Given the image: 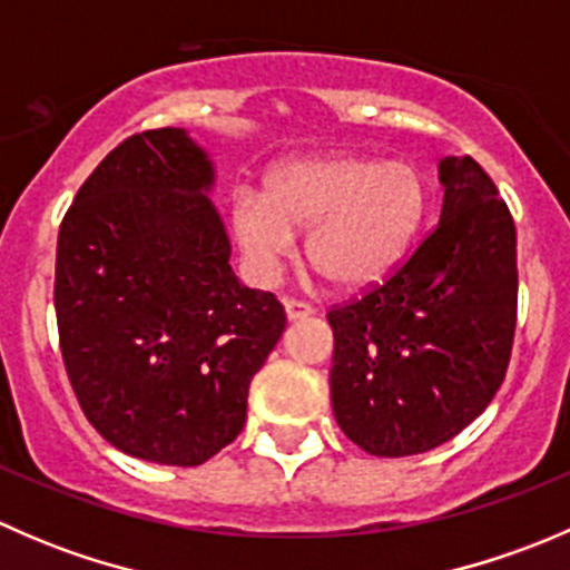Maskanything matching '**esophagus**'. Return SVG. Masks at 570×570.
Masks as SVG:
<instances>
[{
    "label": "esophagus",
    "mask_w": 570,
    "mask_h": 570,
    "mask_svg": "<svg viewBox=\"0 0 570 570\" xmlns=\"http://www.w3.org/2000/svg\"><path fill=\"white\" fill-rule=\"evenodd\" d=\"M284 308H286V320H289V322L308 320L314 314V308L308 306V303H303V301H286Z\"/></svg>",
    "instance_id": "esophagus-1"
}]
</instances>
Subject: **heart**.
<instances>
[{
    "label": "heart",
    "mask_w": 570,
    "mask_h": 570,
    "mask_svg": "<svg viewBox=\"0 0 570 570\" xmlns=\"http://www.w3.org/2000/svg\"><path fill=\"white\" fill-rule=\"evenodd\" d=\"M424 212L428 184L411 163L322 154L269 170L262 195H234L228 223L258 281H273L295 248V232H308L314 273L336 289L358 292L394 273Z\"/></svg>",
    "instance_id": "b5f03b06"
}]
</instances>
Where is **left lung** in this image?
<instances>
[{"mask_svg":"<svg viewBox=\"0 0 570 570\" xmlns=\"http://www.w3.org/2000/svg\"><path fill=\"white\" fill-rule=\"evenodd\" d=\"M435 232L383 286L333 308L331 405L353 444L419 455L474 422L508 372L519 269L515 226L471 157L439 163Z\"/></svg>","mask_w":570,"mask_h":570,"instance_id":"1","label":"left lung"}]
</instances>
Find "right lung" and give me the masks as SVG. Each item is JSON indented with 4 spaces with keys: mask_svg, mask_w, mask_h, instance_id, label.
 Returning a JSON list of instances; mask_svg holds the SVG:
<instances>
[{
    "mask_svg": "<svg viewBox=\"0 0 570 570\" xmlns=\"http://www.w3.org/2000/svg\"><path fill=\"white\" fill-rule=\"evenodd\" d=\"M215 163L187 129L129 137L79 187L57 237L55 312L68 381L115 450L200 465L232 444L286 327L232 269Z\"/></svg>",
    "mask_w": 570,
    "mask_h": 570,
    "instance_id": "add662e5",
    "label": "right lung"
}]
</instances>
